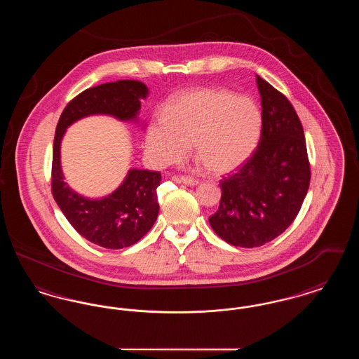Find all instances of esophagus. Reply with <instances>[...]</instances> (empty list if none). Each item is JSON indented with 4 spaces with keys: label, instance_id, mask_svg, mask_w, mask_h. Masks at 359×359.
<instances>
[{
    "label": "esophagus",
    "instance_id": "34e87169",
    "mask_svg": "<svg viewBox=\"0 0 359 359\" xmlns=\"http://www.w3.org/2000/svg\"><path fill=\"white\" fill-rule=\"evenodd\" d=\"M173 180L175 182H179V183H183V184H186V186H198L199 183H201V180L199 179H195V177H191V176H176V177H173Z\"/></svg>",
    "mask_w": 359,
    "mask_h": 359
}]
</instances>
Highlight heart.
<instances>
[{
	"label": "heart",
	"mask_w": 359,
	"mask_h": 359,
	"mask_svg": "<svg viewBox=\"0 0 359 359\" xmlns=\"http://www.w3.org/2000/svg\"><path fill=\"white\" fill-rule=\"evenodd\" d=\"M261 133L262 114L252 98L199 87L175 97L163 117L151 121L145 148L156 165L165 167L182 163L194 144L207 170L224 175L253 156Z\"/></svg>",
	"instance_id": "obj_1"
}]
</instances>
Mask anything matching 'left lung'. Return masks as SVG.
I'll list each match as a JSON object with an SVG mask.
<instances>
[{
    "instance_id": "8db88e82",
    "label": "left lung",
    "mask_w": 359,
    "mask_h": 359,
    "mask_svg": "<svg viewBox=\"0 0 359 359\" xmlns=\"http://www.w3.org/2000/svg\"><path fill=\"white\" fill-rule=\"evenodd\" d=\"M262 133L242 168L221 180L219 208L208 218L227 243L257 248L284 233L307 195L311 167L303 125L288 98L257 75Z\"/></svg>"
}]
</instances>
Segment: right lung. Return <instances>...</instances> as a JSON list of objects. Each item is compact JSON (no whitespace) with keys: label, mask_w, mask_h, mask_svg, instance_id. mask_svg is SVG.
<instances>
[{"label":"right lung","mask_w":359,"mask_h":359,"mask_svg":"<svg viewBox=\"0 0 359 359\" xmlns=\"http://www.w3.org/2000/svg\"><path fill=\"white\" fill-rule=\"evenodd\" d=\"M148 94L138 81H117L82 91L65 107L55 132L51 188L55 202L83 238L104 249L135 245L154 226L158 214L156 189L161 173L130 170L113 194L103 199H87L67 186L60 167V142L75 121L91 114H109L121 121L136 120L141 100Z\"/></svg>","instance_id":"obj_1"}]
</instances>
